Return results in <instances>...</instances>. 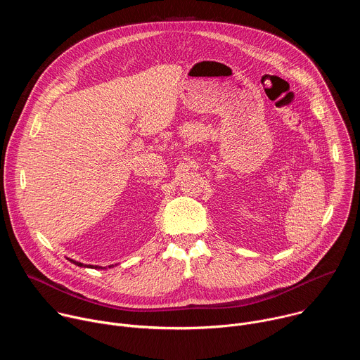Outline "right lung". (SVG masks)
<instances>
[{"mask_svg":"<svg viewBox=\"0 0 360 360\" xmlns=\"http://www.w3.org/2000/svg\"><path fill=\"white\" fill-rule=\"evenodd\" d=\"M70 261H71L72 264L78 265V266H86V265H84V264H79V262H75V261H72V259H70ZM86 268H94V266H91V265H89V266H86ZM95 268H98V269H99V266H95ZM110 268H111V266H110ZM101 269H102V268H101Z\"/></svg>","mask_w":360,"mask_h":360,"instance_id":"obj_1","label":"right lung"}]
</instances>
